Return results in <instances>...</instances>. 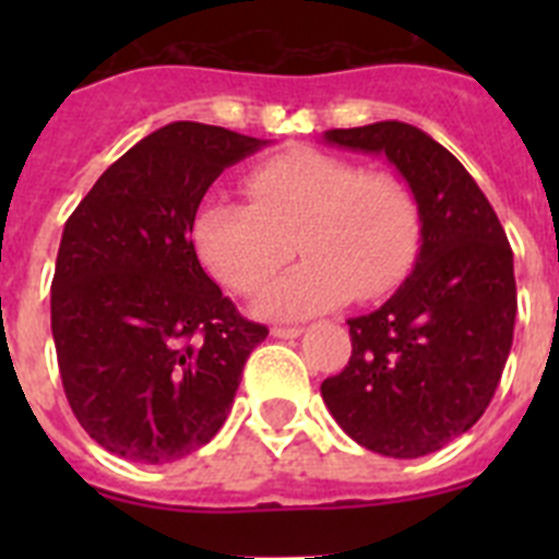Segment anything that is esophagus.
Returning a JSON list of instances; mask_svg holds the SVG:
<instances>
[{
  "label": "esophagus",
  "instance_id": "34e87169",
  "mask_svg": "<svg viewBox=\"0 0 559 559\" xmlns=\"http://www.w3.org/2000/svg\"><path fill=\"white\" fill-rule=\"evenodd\" d=\"M302 333H305L302 328H274L271 330V335H274V338H299Z\"/></svg>",
  "mask_w": 559,
  "mask_h": 559
}]
</instances>
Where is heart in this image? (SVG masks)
Here are the masks:
<instances>
[{
    "mask_svg": "<svg viewBox=\"0 0 559 559\" xmlns=\"http://www.w3.org/2000/svg\"><path fill=\"white\" fill-rule=\"evenodd\" d=\"M251 204L204 199L190 240L201 265L235 294H254L290 257H308L260 294L265 319H305L389 294L408 274L419 246V206L389 173L319 151H290L251 167Z\"/></svg>",
    "mask_w": 559,
    "mask_h": 559,
    "instance_id": "heart-1",
    "label": "heart"
}]
</instances>
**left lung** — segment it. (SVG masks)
Segmentation results:
<instances>
[{"instance_id": "8db88e82", "label": "left lung", "mask_w": 559, "mask_h": 559, "mask_svg": "<svg viewBox=\"0 0 559 559\" xmlns=\"http://www.w3.org/2000/svg\"><path fill=\"white\" fill-rule=\"evenodd\" d=\"M322 140L386 156L419 206L417 263L378 310L347 322L353 355L322 383L324 406L367 451L428 456L476 426L510 358V240L462 162L417 126L383 120Z\"/></svg>"}]
</instances>
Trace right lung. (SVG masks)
I'll return each instance as SVG.
<instances>
[{
	"instance_id": "right-lung-1",
	"label": "right lung",
	"mask_w": 559,
	"mask_h": 559,
	"mask_svg": "<svg viewBox=\"0 0 559 559\" xmlns=\"http://www.w3.org/2000/svg\"><path fill=\"white\" fill-rule=\"evenodd\" d=\"M269 145L170 122L114 162L69 215L52 276V338L83 431L142 464L206 445L246 358L269 335L246 322L192 249L190 224L226 167Z\"/></svg>"
}]
</instances>
